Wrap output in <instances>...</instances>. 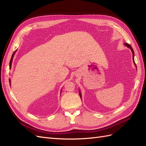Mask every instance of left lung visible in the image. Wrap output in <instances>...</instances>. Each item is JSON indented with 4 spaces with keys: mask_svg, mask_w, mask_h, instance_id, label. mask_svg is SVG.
I'll use <instances>...</instances> for the list:
<instances>
[{
    "mask_svg": "<svg viewBox=\"0 0 146 146\" xmlns=\"http://www.w3.org/2000/svg\"><path fill=\"white\" fill-rule=\"evenodd\" d=\"M124 44H125V46H127V47H129V48H130V49H131V52H132V54H133V62H134V64H135V66L136 67V64H135V61H134V56H135V54H134V51H133V48H132L130 44H128V43H125ZM79 94H80V98H82V95H81V93H80V91H79Z\"/></svg>",
    "mask_w": 146,
    "mask_h": 146,
    "instance_id": "1",
    "label": "left lung"
}]
</instances>
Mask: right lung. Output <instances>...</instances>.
<instances>
[{
    "instance_id": "add662e5",
    "label": "right lung",
    "mask_w": 146,
    "mask_h": 146,
    "mask_svg": "<svg viewBox=\"0 0 146 146\" xmlns=\"http://www.w3.org/2000/svg\"><path fill=\"white\" fill-rule=\"evenodd\" d=\"M16 52V51H15L14 52V53H13V55H12V56H11V60H10V68H11V63H12V61H13V56H14V55H15V52ZM9 82H10V79H9Z\"/></svg>"
}]
</instances>
